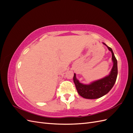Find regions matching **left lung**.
<instances>
[{
    "label": "left lung",
    "instance_id": "1",
    "mask_svg": "<svg viewBox=\"0 0 133 133\" xmlns=\"http://www.w3.org/2000/svg\"><path fill=\"white\" fill-rule=\"evenodd\" d=\"M105 45L108 49L111 52L112 60L113 62L110 74L102 79L96 80L88 85L79 83L76 78V74H74L73 80L78 94L84 98L94 99H98L105 95L109 91L116 82L118 75V65L116 60L111 48Z\"/></svg>",
    "mask_w": 133,
    "mask_h": 133
}]
</instances>
